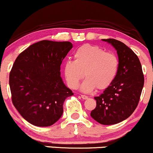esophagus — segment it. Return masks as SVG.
<instances>
[{
  "label": "esophagus",
  "instance_id": "1",
  "mask_svg": "<svg viewBox=\"0 0 153 153\" xmlns=\"http://www.w3.org/2000/svg\"><path fill=\"white\" fill-rule=\"evenodd\" d=\"M81 98L82 99H87L88 97L87 96H85V95H81Z\"/></svg>",
  "mask_w": 153,
  "mask_h": 153
}]
</instances>
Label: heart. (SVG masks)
<instances>
[{
	"label": "heart",
	"mask_w": 153,
	"mask_h": 153,
	"mask_svg": "<svg viewBox=\"0 0 153 153\" xmlns=\"http://www.w3.org/2000/svg\"><path fill=\"white\" fill-rule=\"evenodd\" d=\"M74 61L65 63L64 74L67 83L72 89H76L82 82L80 90L89 93L96 88L104 90L111 85L119 71V61L113 52H106L101 47L84 45L75 52Z\"/></svg>",
	"instance_id": "heart-1"
}]
</instances>
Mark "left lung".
I'll use <instances>...</instances> for the list:
<instances>
[{"mask_svg": "<svg viewBox=\"0 0 153 153\" xmlns=\"http://www.w3.org/2000/svg\"><path fill=\"white\" fill-rule=\"evenodd\" d=\"M102 40L117 50L119 71L111 85L94 98L96 106L91 116L100 124L111 125L125 120L134 112L143 88L144 75L140 59L130 48L114 39Z\"/></svg>", "mask_w": 153, "mask_h": 153, "instance_id": "obj_1", "label": "left lung"}]
</instances>
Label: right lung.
<instances>
[{
	"label": "right lung",
	"mask_w": 153,
	"mask_h": 153,
	"mask_svg": "<svg viewBox=\"0 0 153 153\" xmlns=\"http://www.w3.org/2000/svg\"><path fill=\"white\" fill-rule=\"evenodd\" d=\"M72 48L70 42L42 40L16 59L9 75L12 103L33 125L49 127L57 122L65 100L73 95L60 77V65Z\"/></svg>",
	"instance_id": "obj_1"
}]
</instances>
